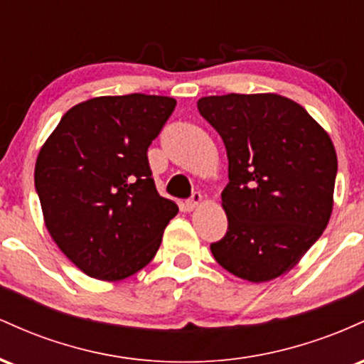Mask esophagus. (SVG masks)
<instances>
[{"label":"esophagus","mask_w":364,"mask_h":364,"mask_svg":"<svg viewBox=\"0 0 364 364\" xmlns=\"http://www.w3.org/2000/svg\"><path fill=\"white\" fill-rule=\"evenodd\" d=\"M200 203H202V195H200L198 191H195V193L191 195L190 198H188L186 202H185V210H186V212H191V210H195V208L198 207Z\"/></svg>","instance_id":"34e87169"}]
</instances>
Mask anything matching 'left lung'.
<instances>
[{"mask_svg":"<svg viewBox=\"0 0 364 364\" xmlns=\"http://www.w3.org/2000/svg\"><path fill=\"white\" fill-rule=\"evenodd\" d=\"M196 106L229 161L228 232L210 252L236 277L272 281L327 228L337 176L332 140L304 107L277 94L210 95Z\"/></svg>","mask_w":364,"mask_h":364,"instance_id":"left-lung-1","label":"left lung"}]
</instances>
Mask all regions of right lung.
Here are the masks:
<instances>
[{"label": "right lung", "mask_w": 364, "mask_h": 364, "mask_svg": "<svg viewBox=\"0 0 364 364\" xmlns=\"http://www.w3.org/2000/svg\"><path fill=\"white\" fill-rule=\"evenodd\" d=\"M164 95H104L63 116L36 162L54 243L82 272L121 281L156 257L178 205L157 193L147 150L173 114Z\"/></svg>", "instance_id": "right-lung-1"}]
</instances>
